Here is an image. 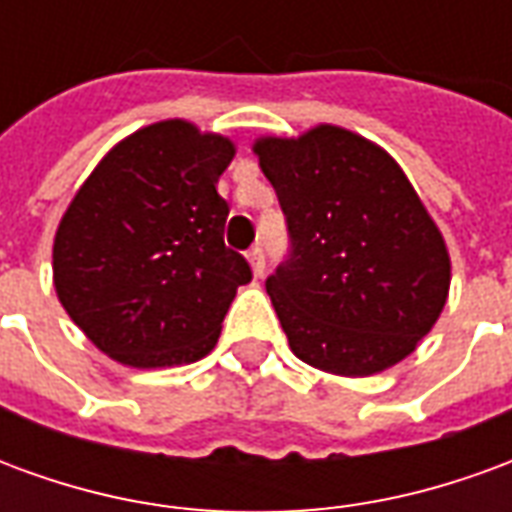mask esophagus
I'll use <instances>...</instances> for the list:
<instances>
[{"label": "esophagus", "mask_w": 512, "mask_h": 512, "mask_svg": "<svg viewBox=\"0 0 512 512\" xmlns=\"http://www.w3.org/2000/svg\"><path fill=\"white\" fill-rule=\"evenodd\" d=\"M249 266H252V274H255V277H263V271H266V255H263L260 246H255V249L249 252Z\"/></svg>", "instance_id": "1"}]
</instances>
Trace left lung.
Masks as SVG:
<instances>
[{"label": "left lung", "mask_w": 512, "mask_h": 512, "mask_svg": "<svg viewBox=\"0 0 512 512\" xmlns=\"http://www.w3.org/2000/svg\"><path fill=\"white\" fill-rule=\"evenodd\" d=\"M252 150L288 219L290 257L266 290L290 351L348 378L414 354L447 304L450 252L400 164L329 123Z\"/></svg>", "instance_id": "obj_1"}]
</instances>
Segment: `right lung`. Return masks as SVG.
<instances>
[{
    "label": "right lung",
    "instance_id": "add662e5",
    "mask_svg": "<svg viewBox=\"0 0 512 512\" xmlns=\"http://www.w3.org/2000/svg\"><path fill=\"white\" fill-rule=\"evenodd\" d=\"M235 145L189 120H161L117 142L62 213L54 290L115 362L191 365L222 332L238 285L252 279L224 246L230 205L216 183Z\"/></svg>",
    "mask_w": 512,
    "mask_h": 512
}]
</instances>
